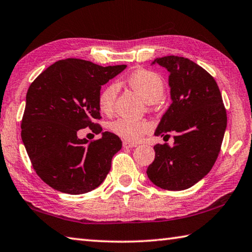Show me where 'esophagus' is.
I'll return each mask as SVG.
<instances>
[{"label": "esophagus", "instance_id": "esophagus-1", "mask_svg": "<svg viewBox=\"0 0 252 252\" xmlns=\"http://www.w3.org/2000/svg\"><path fill=\"white\" fill-rule=\"evenodd\" d=\"M122 146H123V148H126V149H131V148H135L136 143H132V142H129V141H123Z\"/></svg>", "mask_w": 252, "mask_h": 252}]
</instances>
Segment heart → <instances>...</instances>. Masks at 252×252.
Segmentation results:
<instances>
[{"instance_id":"b5f03b06","label":"heart","mask_w":252,"mask_h":252,"mask_svg":"<svg viewBox=\"0 0 252 252\" xmlns=\"http://www.w3.org/2000/svg\"><path fill=\"white\" fill-rule=\"evenodd\" d=\"M127 84L141 95L148 103H156L164 94V82L159 74L148 70L135 71L126 79ZM118 84L111 83L100 92L97 105L102 113H112L118 95ZM110 130L114 134L129 141H138L150 131L151 126L147 121L130 120L119 118L110 123Z\"/></svg>"}]
</instances>
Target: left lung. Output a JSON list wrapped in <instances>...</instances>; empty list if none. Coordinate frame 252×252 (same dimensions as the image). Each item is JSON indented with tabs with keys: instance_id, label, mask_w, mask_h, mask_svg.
I'll return each mask as SVG.
<instances>
[{
	"instance_id": "left-lung-1",
	"label": "left lung",
	"mask_w": 252,
	"mask_h": 252,
	"mask_svg": "<svg viewBox=\"0 0 252 252\" xmlns=\"http://www.w3.org/2000/svg\"><path fill=\"white\" fill-rule=\"evenodd\" d=\"M152 63L170 72L172 100L155 134L169 138L173 133L174 143L156 144L155 161L147 174L161 189L185 190L207 176L215 164L227 127V112L216 80L197 63L174 55Z\"/></svg>"
}]
</instances>
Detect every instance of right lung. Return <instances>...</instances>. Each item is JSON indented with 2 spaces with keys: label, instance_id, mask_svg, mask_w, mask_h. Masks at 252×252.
I'll list each match as a JSON object with an SVG mask.
<instances>
[{
  "label": "right lung",
  "instance_id": "add662e5",
  "mask_svg": "<svg viewBox=\"0 0 252 252\" xmlns=\"http://www.w3.org/2000/svg\"><path fill=\"white\" fill-rule=\"evenodd\" d=\"M126 65L101 66L80 59L60 60L30 85L21 122V136L37 176L69 194L90 192L111 169L122 141L111 132L93 141L79 139L80 129L95 134L102 127L97 97L101 85Z\"/></svg>",
  "mask_w": 252,
  "mask_h": 252
}]
</instances>
